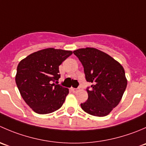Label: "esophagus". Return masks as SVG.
Instances as JSON below:
<instances>
[{
	"mask_svg": "<svg viewBox=\"0 0 146 146\" xmlns=\"http://www.w3.org/2000/svg\"><path fill=\"white\" fill-rule=\"evenodd\" d=\"M70 90H71V91L73 92H77V91L79 90V88H70Z\"/></svg>",
	"mask_w": 146,
	"mask_h": 146,
	"instance_id": "34e87169",
	"label": "esophagus"
}]
</instances>
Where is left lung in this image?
<instances>
[{"mask_svg":"<svg viewBox=\"0 0 146 146\" xmlns=\"http://www.w3.org/2000/svg\"><path fill=\"white\" fill-rule=\"evenodd\" d=\"M84 68L85 79L92 82L87 88L88 99L80 104L85 112L105 117L121 100L127 80L123 66L106 53L87 47L73 51Z\"/></svg>","mask_w":146,"mask_h":146,"instance_id":"obj_1","label":"left lung"}]
</instances>
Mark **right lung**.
<instances>
[{
  "mask_svg": "<svg viewBox=\"0 0 146 146\" xmlns=\"http://www.w3.org/2000/svg\"><path fill=\"white\" fill-rule=\"evenodd\" d=\"M72 54L71 51L44 48L19 63L16 84L22 98L34 111L49 114L63 105L69 90L54 82L61 77L58 66Z\"/></svg>",
  "mask_w": 146,
  "mask_h": 146,
  "instance_id": "1",
  "label": "right lung"
}]
</instances>
